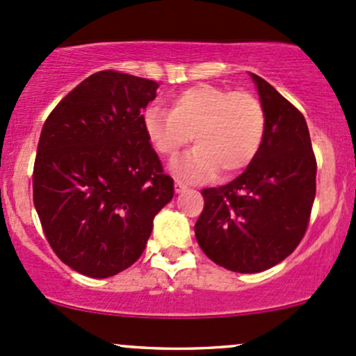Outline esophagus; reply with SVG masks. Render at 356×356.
<instances>
[{
	"instance_id": "esophagus-1",
	"label": "esophagus",
	"mask_w": 356,
	"mask_h": 356,
	"mask_svg": "<svg viewBox=\"0 0 356 356\" xmlns=\"http://www.w3.org/2000/svg\"><path fill=\"white\" fill-rule=\"evenodd\" d=\"M186 188H188V186H186L185 183L175 181V191H177V193H181V191H185Z\"/></svg>"
}]
</instances>
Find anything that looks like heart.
I'll list each match as a JSON object with an SVG mask.
<instances>
[{
  "instance_id": "obj_1",
  "label": "heart",
  "mask_w": 356,
  "mask_h": 356,
  "mask_svg": "<svg viewBox=\"0 0 356 356\" xmlns=\"http://www.w3.org/2000/svg\"><path fill=\"white\" fill-rule=\"evenodd\" d=\"M145 133L163 158H175L191 136L197 147L177 159L171 171L185 179L234 177L257 156L266 134V113L247 92L198 83L175 95L170 111L149 107Z\"/></svg>"
}]
</instances>
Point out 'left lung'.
<instances>
[{
	"label": "left lung",
	"instance_id": "1",
	"mask_svg": "<svg viewBox=\"0 0 356 356\" xmlns=\"http://www.w3.org/2000/svg\"><path fill=\"white\" fill-rule=\"evenodd\" d=\"M266 113L257 156L229 185L202 190L198 245L234 273H262L305 237L316 195V158L306 119L259 75L250 74Z\"/></svg>",
	"mask_w": 356,
	"mask_h": 356
}]
</instances>
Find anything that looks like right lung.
Wrapping results in <instances>:
<instances>
[{
	"mask_svg": "<svg viewBox=\"0 0 356 356\" xmlns=\"http://www.w3.org/2000/svg\"><path fill=\"white\" fill-rule=\"evenodd\" d=\"M158 83L102 70L47 118L33 168V203L63 264L95 279L133 266L153 220L173 198V178L143 126Z\"/></svg>",
	"mask_w": 356,
	"mask_h": 356,
	"instance_id": "obj_1",
	"label": "right lung"
}]
</instances>
